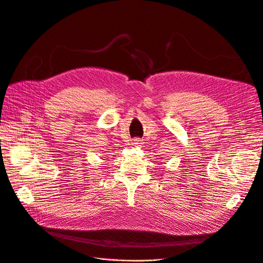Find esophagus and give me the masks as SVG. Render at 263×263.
<instances>
[{"mask_svg": "<svg viewBox=\"0 0 263 263\" xmlns=\"http://www.w3.org/2000/svg\"><path fill=\"white\" fill-rule=\"evenodd\" d=\"M134 141H135L136 143H138V142L140 141V139H139V138H135V139H134Z\"/></svg>", "mask_w": 263, "mask_h": 263, "instance_id": "1", "label": "esophagus"}]
</instances>
